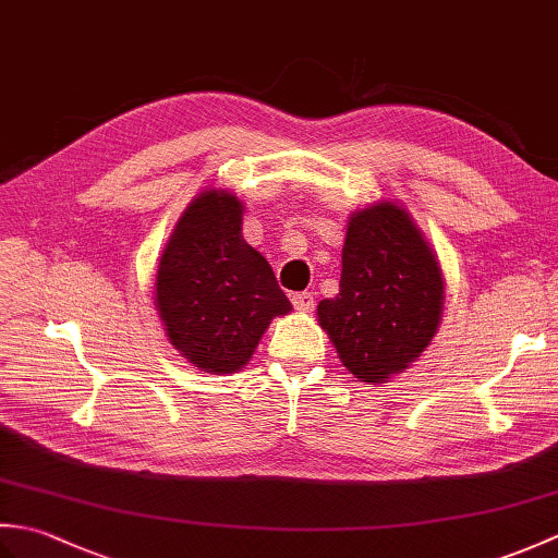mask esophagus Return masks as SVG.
I'll return each mask as SVG.
<instances>
[{
	"label": "esophagus",
	"mask_w": 558,
	"mask_h": 558,
	"mask_svg": "<svg viewBox=\"0 0 558 558\" xmlns=\"http://www.w3.org/2000/svg\"><path fill=\"white\" fill-rule=\"evenodd\" d=\"M292 304H294V310H298V312L310 314L314 310V292L292 294Z\"/></svg>",
	"instance_id": "34e87169"
}]
</instances>
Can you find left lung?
<instances>
[{"label": "left lung", "mask_w": 558, "mask_h": 558, "mask_svg": "<svg viewBox=\"0 0 558 558\" xmlns=\"http://www.w3.org/2000/svg\"><path fill=\"white\" fill-rule=\"evenodd\" d=\"M441 314V266L410 213L393 201L354 210L340 292L316 310L348 372L364 384L405 372L436 336Z\"/></svg>", "instance_id": "1"}]
</instances>
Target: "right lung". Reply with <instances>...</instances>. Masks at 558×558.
<instances>
[{
	"label": "right lung",
	"instance_id": "obj_1",
	"mask_svg": "<svg viewBox=\"0 0 558 558\" xmlns=\"http://www.w3.org/2000/svg\"><path fill=\"white\" fill-rule=\"evenodd\" d=\"M242 201L198 194L158 264L156 310L174 350L201 372L232 374L252 360L270 318L292 304L268 260L242 236Z\"/></svg>",
	"mask_w": 558,
	"mask_h": 558
}]
</instances>
